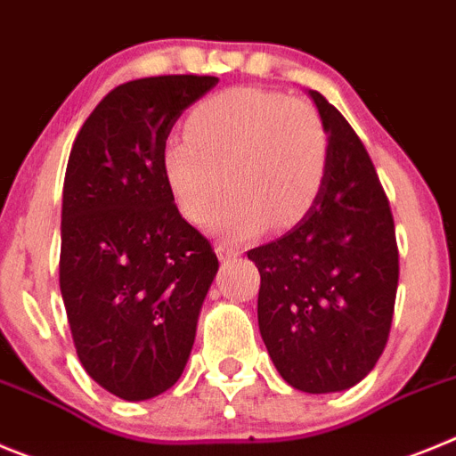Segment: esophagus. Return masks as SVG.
I'll return each mask as SVG.
<instances>
[{"label":"esophagus","mask_w":456,"mask_h":456,"mask_svg":"<svg viewBox=\"0 0 456 456\" xmlns=\"http://www.w3.org/2000/svg\"><path fill=\"white\" fill-rule=\"evenodd\" d=\"M216 252H218V256L223 258V261H229V258H236L238 254H240V248H236V245H229V243H220L218 248H216Z\"/></svg>","instance_id":"esophagus-1"}]
</instances>
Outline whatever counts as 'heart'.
<instances>
[{"label": "heart", "instance_id": "1", "mask_svg": "<svg viewBox=\"0 0 456 456\" xmlns=\"http://www.w3.org/2000/svg\"><path fill=\"white\" fill-rule=\"evenodd\" d=\"M188 134H172L161 167L179 211L243 238L297 223L318 200L330 166L327 129L305 102L261 88H229L192 109Z\"/></svg>", "mask_w": 456, "mask_h": 456}]
</instances>
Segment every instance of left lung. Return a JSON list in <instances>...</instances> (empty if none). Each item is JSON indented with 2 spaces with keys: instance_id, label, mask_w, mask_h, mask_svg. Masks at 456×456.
I'll return each instance as SVG.
<instances>
[{
  "instance_id": "1",
  "label": "left lung",
  "mask_w": 456,
  "mask_h": 456,
  "mask_svg": "<svg viewBox=\"0 0 456 456\" xmlns=\"http://www.w3.org/2000/svg\"><path fill=\"white\" fill-rule=\"evenodd\" d=\"M330 134L318 200L284 236L248 252L261 274L258 330L279 375L305 393L359 384L387 347L397 290L393 213L350 122L309 90Z\"/></svg>"
}]
</instances>
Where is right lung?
Wrapping results in <instances>:
<instances>
[{
	"mask_svg": "<svg viewBox=\"0 0 456 456\" xmlns=\"http://www.w3.org/2000/svg\"><path fill=\"white\" fill-rule=\"evenodd\" d=\"M216 77L126 81L81 126L63 183L59 281L81 366L129 402L182 377L218 256L179 213L163 142Z\"/></svg>",
	"mask_w": 456,
	"mask_h": 456,
	"instance_id": "right-lung-1",
	"label": "right lung"
}]
</instances>
